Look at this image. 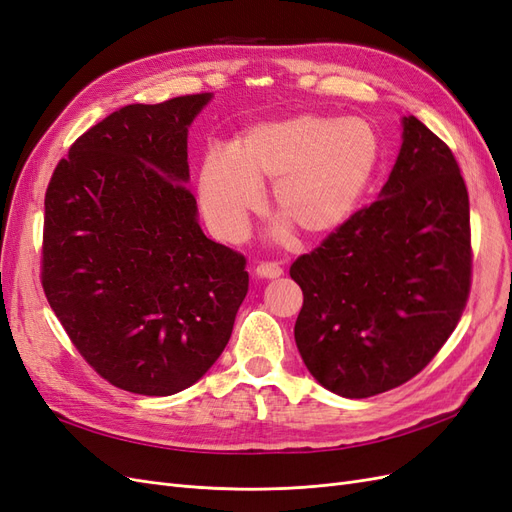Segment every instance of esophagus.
<instances>
[{"mask_svg":"<svg viewBox=\"0 0 512 512\" xmlns=\"http://www.w3.org/2000/svg\"><path fill=\"white\" fill-rule=\"evenodd\" d=\"M254 271L258 277H265V280H273V277L284 275V269L277 265V262H260Z\"/></svg>","mask_w":512,"mask_h":512,"instance_id":"obj_1","label":"esophagus"}]
</instances>
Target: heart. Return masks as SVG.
I'll use <instances>...</instances> for the list:
<instances>
[{"mask_svg":"<svg viewBox=\"0 0 512 512\" xmlns=\"http://www.w3.org/2000/svg\"><path fill=\"white\" fill-rule=\"evenodd\" d=\"M380 162V138L365 119L301 115L258 123L239 141L207 151L200 168V207L220 237L239 241L247 215L271 183L277 215L305 235L342 226L359 207Z\"/></svg>","mask_w":512,"mask_h":512,"instance_id":"heart-1","label":"heart"}]
</instances>
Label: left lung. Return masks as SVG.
I'll use <instances>...</instances> for the list:
<instances>
[{
    "mask_svg": "<svg viewBox=\"0 0 512 512\" xmlns=\"http://www.w3.org/2000/svg\"><path fill=\"white\" fill-rule=\"evenodd\" d=\"M389 181L314 252L294 342L324 389L363 399L421 371L455 331L472 282L470 200L453 151L414 115Z\"/></svg>",
    "mask_w": 512,
    "mask_h": 512,
    "instance_id": "left-lung-1",
    "label": "left lung"
}]
</instances>
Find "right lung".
<instances>
[{
	"mask_svg": "<svg viewBox=\"0 0 512 512\" xmlns=\"http://www.w3.org/2000/svg\"><path fill=\"white\" fill-rule=\"evenodd\" d=\"M209 100L119 108L76 138L46 188V299L83 359L130 393L166 397L203 378L250 284L185 188L188 128Z\"/></svg>",
	"mask_w": 512,
	"mask_h": 512,
	"instance_id": "right-lung-1",
	"label": "right lung"
}]
</instances>
